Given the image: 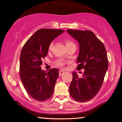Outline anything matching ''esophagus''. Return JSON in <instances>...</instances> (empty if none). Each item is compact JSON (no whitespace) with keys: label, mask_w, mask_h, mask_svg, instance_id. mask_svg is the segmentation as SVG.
Returning a JSON list of instances; mask_svg holds the SVG:
<instances>
[{"label":"esophagus","mask_w":122,"mask_h":122,"mask_svg":"<svg viewBox=\"0 0 122 122\" xmlns=\"http://www.w3.org/2000/svg\"><path fill=\"white\" fill-rule=\"evenodd\" d=\"M65 73V71L63 70H60L59 71V76H61V75H63V74Z\"/></svg>","instance_id":"obj_1"}]
</instances>
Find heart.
<instances>
[{
  "instance_id": "b5f03b06",
  "label": "heart",
  "mask_w": 122,
  "mask_h": 122,
  "mask_svg": "<svg viewBox=\"0 0 122 122\" xmlns=\"http://www.w3.org/2000/svg\"><path fill=\"white\" fill-rule=\"evenodd\" d=\"M66 46H68V45L72 44H74V43H72V41H71L67 40L66 42ZM53 46H54V43L52 42V43L50 44V46H49V50H51V49L52 48ZM55 64L56 65L59 67H63L64 66V65H65V61H63V60H59V61H56Z\"/></svg>"
}]
</instances>
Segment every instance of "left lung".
Wrapping results in <instances>:
<instances>
[{
  "label": "left lung",
  "instance_id": "left-lung-1",
  "mask_svg": "<svg viewBox=\"0 0 122 122\" xmlns=\"http://www.w3.org/2000/svg\"><path fill=\"white\" fill-rule=\"evenodd\" d=\"M67 31L79 43L76 68L84 69L82 77L72 72L70 94L77 102H87L96 95L103 83L108 67L106 50L92 31L68 29Z\"/></svg>",
  "mask_w": 122,
  "mask_h": 122
}]
</instances>
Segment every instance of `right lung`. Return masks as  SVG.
<instances>
[{"instance_id": "obj_1", "label": "right lung", "mask_w": 122, "mask_h": 122, "mask_svg": "<svg viewBox=\"0 0 122 122\" xmlns=\"http://www.w3.org/2000/svg\"><path fill=\"white\" fill-rule=\"evenodd\" d=\"M65 31L61 29H41L31 36L22 49L20 79L28 93L36 100L46 101L52 96L59 70L56 68L46 72L42 70L41 60L47 55L51 42Z\"/></svg>"}]
</instances>
